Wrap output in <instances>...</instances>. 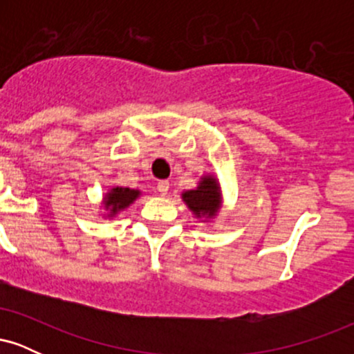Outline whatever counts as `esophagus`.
I'll return each instance as SVG.
<instances>
[{
	"label": "esophagus",
	"instance_id": "34e87169",
	"mask_svg": "<svg viewBox=\"0 0 354 354\" xmlns=\"http://www.w3.org/2000/svg\"><path fill=\"white\" fill-rule=\"evenodd\" d=\"M156 188H158V191H160V194H161V196H165V194L168 193V191H169V183L166 181V180L160 181V183H158V186H156Z\"/></svg>",
	"mask_w": 354,
	"mask_h": 354
}]
</instances>
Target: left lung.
Instances as JSON below:
<instances>
[{
    "label": "left lung",
    "instance_id": "obj_1",
    "mask_svg": "<svg viewBox=\"0 0 354 354\" xmlns=\"http://www.w3.org/2000/svg\"><path fill=\"white\" fill-rule=\"evenodd\" d=\"M183 201L198 218H213L221 206V193L219 185L213 176L201 178L200 186L196 189H189L183 193Z\"/></svg>",
    "mask_w": 354,
    "mask_h": 354
}]
</instances>
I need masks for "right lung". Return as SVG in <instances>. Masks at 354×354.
I'll list each match as a JSON object with an SVG mask.
<instances>
[{
	"label": "right lung",
	"instance_id": "obj_1",
	"mask_svg": "<svg viewBox=\"0 0 354 354\" xmlns=\"http://www.w3.org/2000/svg\"><path fill=\"white\" fill-rule=\"evenodd\" d=\"M140 196V191L138 189H129V188H121V186H115L104 198V208L109 211L108 216H115L118 211L128 208L136 198Z\"/></svg>",
	"mask_w": 354,
	"mask_h": 354
}]
</instances>
